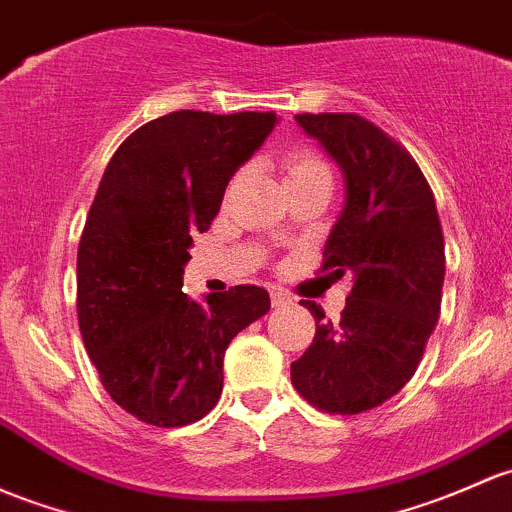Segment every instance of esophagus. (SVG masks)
Returning <instances> with one entry per match:
<instances>
[{
    "mask_svg": "<svg viewBox=\"0 0 512 512\" xmlns=\"http://www.w3.org/2000/svg\"><path fill=\"white\" fill-rule=\"evenodd\" d=\"M270 297H272V306H287V304H292V297H289L287 292H282V289H272Z\"/></svg>",
    "mask_w": 512,
    "mask_h": 512,
    "instance_id": "obj_1",
    "label": "esophagus"
}]
</instances>
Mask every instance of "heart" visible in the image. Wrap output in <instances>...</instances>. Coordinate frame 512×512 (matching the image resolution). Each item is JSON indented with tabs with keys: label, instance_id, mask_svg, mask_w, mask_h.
Instances as JSON below:
<instances>
[{
	"label": "heart",
	"instance_id": "obj_1",
	"mask_svg": "<svg viewBox=\"0 0 512 512\" xmlns=\"http://www.w3.org/2000/svg\"><path fill=\"white\" fill-rule=\"evenodd\" d=\"M284 169H287V184L289 181L299 179H311V176H326L331 179V171H328V164L311 149H297V152L289 154L284 159Z\"/></svg>",
	"mask_w": 512,
	"mask_h": 512
}]
</instances>
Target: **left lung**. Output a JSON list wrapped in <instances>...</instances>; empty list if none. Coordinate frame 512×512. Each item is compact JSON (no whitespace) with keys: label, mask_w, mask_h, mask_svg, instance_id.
Masks as SVG:
<instances>
[{"label":"left lung","mask_w":512,"mask_h":512,"mask_svg":"<svg viewBox=\"0 0 512 512\" xmlns=\"http://www.w3.org/2000/svg\"><path fill=\"white\" fill-rule=\"evenodd\" d=\"M338 164L343 211L324 247V270L353 274L341 319L301 301L316 336L292 363V383L314 407L358 414L383 405L417 370L439 321L444 235L417 161L380 127L351 112L297 115Z\"/></svg>","instance_id":"left-lung-1"}]
</instances>
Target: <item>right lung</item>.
I'll list each match as a JSON object with an SVG mask.
<instances>
[{"label": "right lung", "mask_w": 512, "mask_h": 512, "mask_svg": "<svg viewBox=\"0 0 512 512\" xmlns=\"http://www.w3.org/2000/svg\"><path fill=\"white\" fill-rule=\"evenodd\" d=\"M274 125V112H169L129 134L102 174L78 245V324L105 390L142 422L206 417L230 341L270 311L255 284L203 301L181 287L191 235L211 228Z\"/></svg>", "instance_id": "right-lung-1"}]
</instances>
